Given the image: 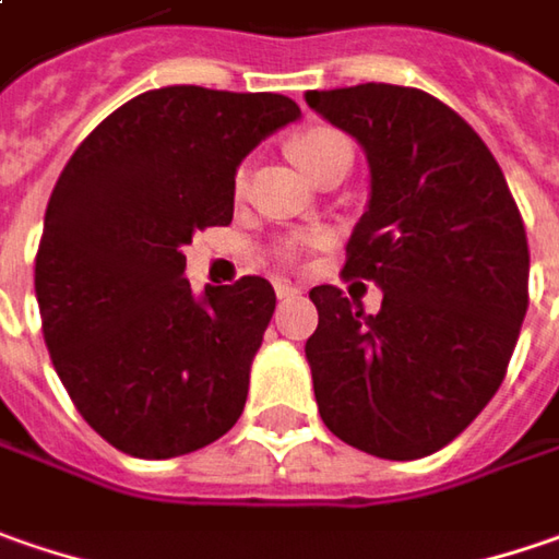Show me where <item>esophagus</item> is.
Masks as SVG:
<instances>
[{
    "label": "esophagus",
    "instance_id": "34e87169",
    "mask_svg": "<svg viewBox=\"0 0 559 559\" xmlns=\"http://www.w3.org/2000/svg\"><path fill=\"white\" fill-rule=\"evenodd\" d=\"M275 294H278V300H290V297H297V294H300V287H297V284H290V281L275 278Z\"/></svg>",
    "mask_w": 559,
    "mask_h": 559
}]
</instances>
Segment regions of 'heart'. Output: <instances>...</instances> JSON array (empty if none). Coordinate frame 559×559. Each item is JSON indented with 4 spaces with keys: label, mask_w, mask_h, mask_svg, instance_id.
Masks as SVG:
<instances>
[{
    "label": "heart",
    "mask_w": 559,
    "mask_h": 559,
    "mask_svg": "<svg viewBox=\"0 0 559 559\" xmlns=\"http://www.w3.org/2000/svg\"><path fill=\"white\" fill-rule=\"evenodd\" d=\"M341 146H350L344 134H337V131H331V128H312V131H304V134L290 140V156L297 158V165H300L304 171H312L319 162H325V158L331 156L334 150H341ZM243 183H247V171L240 168L237 178H234V187L243 190Z\"/></svg>",
    "instance_id": "1"
}]
</instances>
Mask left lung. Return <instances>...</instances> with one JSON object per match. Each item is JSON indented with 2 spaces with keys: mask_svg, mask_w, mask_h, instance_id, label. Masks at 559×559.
<instances>
[{
  "mask_svg": "<svg viewBox=\"0 0 559 559\" xmlns=\"http://www.w3.org/2000/svg\"><path fill=\"white\" fill-rule=\"evenodd\" d=\"M309 109L369 162V206L347 240V278L381 287L369 316L337 287L309 300L306 341L322 423L381 460L450 444L495 397L528 309V243L498 158L423 90H309Z\"/></svg>",
  "mask_w": 559,
  "mask_h": 559,
  "instance_id": "1",
  "label": "left lung"
}]
</instances>
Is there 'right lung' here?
Masks as SVG:
<instances>
[{
	"instance_id": "1",
	"label": "right lung",
	"mask_w": 559,
	"mask_h": 559,
	"mask_svg": "<svg viewBox=\"0 0 559 559\" xmlns=\"http://www.w3.org/2000/svg\"><path fill=\"white\" fill-rule=\"evenodd\" d=\"M297 118L281 93L162 86L96 124L59 175L34 272L43 337L121 453H193L240 419L275 290L247 275L197 297L183 243L231 225L237 165Z\"/></svg>"
}]
</instances>
